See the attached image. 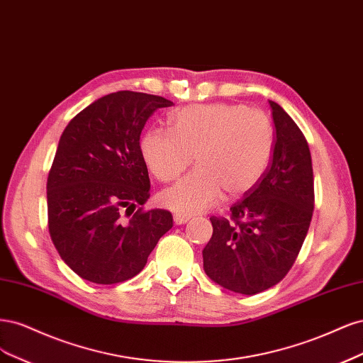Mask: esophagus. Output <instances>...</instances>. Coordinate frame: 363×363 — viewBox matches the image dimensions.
I'll return each instance as SVG.
<instances>
[{
    "mask_svg": "<svg viewBox=\"0 0 363 363\" xmlns=\"http://www.w3.org/2000/svg\"><path fill=\"white\" fill-rule=\"evenodd\" d=\"M173 220H174V225H184V223H186V221L190 220V216H185V214H179V213H177L173 216Z\"/></svg>",
    "mask_w": 363,
    "mask_h": 363,
    "instance_id": "esophagus-1",
    "label": "esophagus"
}]
</instances>
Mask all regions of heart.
I'll use <instances>...</instances> for the list:
<instances>
[{
  "instance_id": "obj_1",
  "label": "heart",
  "mask_w": 363,
  "mask_h": 363,
  "mask_svg": "<svg viewBox=\"0 0 363 363\" xmlns=\"http://www.w3.org/2000/svg\"><path fill=\"white\" fill-rule=\"evenodd\" d=\"M273 126L261 111L241 105H190L173 116L170 131L149 130L140 140L145 164L162 182L197 169L160 194L172 211L191 216L211 208L225 191L238 197L261 181L272 161Z\"/></svg>"
}]
</instances>
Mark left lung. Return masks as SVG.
I'll return each mask as SVG.
<instances>
[{"label": "left lung", "instance_id": "obj_1", "mask_svg": "<svg viewBox=\"0 0 363 363\" xmlns=\"http://www.w3.org/2000/svg\"><path fill=\"white\" fill-rule=\"evenodd\" d=\"M268 104L276 128L270 166L244 199L230 206V218H209L213 237L202 250L209 279L245 296L272 288L286 276L313 213L306 138L279 104Z\"/></svg>", "mask_w": 363, "mask_h": 363}]
</instances>
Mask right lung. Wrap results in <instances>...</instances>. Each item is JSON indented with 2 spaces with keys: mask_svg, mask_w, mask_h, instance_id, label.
Returning <instances> with one entry per match:
<instances>
[{
  "mask_svg": "<svg viewBox=\"0 0 363 363\" xmlns=\"http://www.w3.org/2000/svg\"><path fill=\"white\" fill-rule=\"evenodd\" d=\"M173 102L122 90L90 104L69 122L46 182L48 228L58 255L89 282L111 285L137 276L172 229L166 209L143 211L150 196L140 134L154 111Z\"/></svg>",
  "mask_w": 363,
  "mask_h": 363,
  "instance_id": "right-lung-1",
  "label": "right lung"
}]
</instances>
